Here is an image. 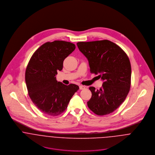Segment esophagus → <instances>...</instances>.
Masks as SVG:
<instances>
[{"instance_id":"obj_1","label":"esophagus","mask_w":155,"mask_h":155,"mask_svg":"<svg viewBox=\"0 0 155 155\" xmlns=\"http://www.w3.org/2000/svg\"><path fill=\"white\" fill-rule=\"evenodd\" d=\"M85 88V87L84 86H83V85H79V89H80L81 90L84 89Z\"/></svg>"}]
</instances>
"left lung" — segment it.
<instances>
[{"instance_id": "8db88e82", "label": "left lung", "mask_w": 155, "mask_h": 155, "mask_svg": "<svg viewBox=\"0 0 155 155\" xmlns=\"http://www.w3.org/2000/svg\"><path fill=\"white\" fill-rule=\"evenodd\" d=\"M87 57L91 73L99 74L102 87H89L92 97L87 102L89 109L103 116L116 110L125 101L131 87V67L129 58L118 45L108 40L77 43Z\"/></svg>"}]
</instances>
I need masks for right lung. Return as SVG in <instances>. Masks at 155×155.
Segmentation results:
<instances>
[{
	"instance_id": "add662e5",
	"label": "right lung",
	"mask_w": 155,
	"mask_h": 155,
	"mask_svg": "<svg viewBox=\"0 0 155 155\" xmlns=\"http://www.w3.org/2000/svg\"><path fill=\"white\" fill-rule=\"evenodd\" d=\"M76 48L63 41L46 42L31 56L26 68L25 79L28 93L34 104L42 113L55 116L63 113L74 93L75 84L66 85L57 82L56 74L63 61Z\"/></svg>"
}]
</instances>
